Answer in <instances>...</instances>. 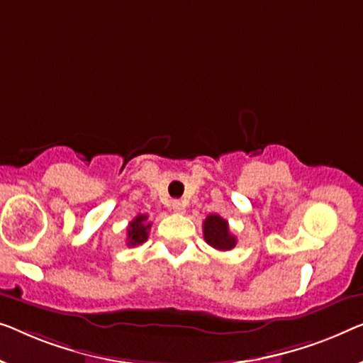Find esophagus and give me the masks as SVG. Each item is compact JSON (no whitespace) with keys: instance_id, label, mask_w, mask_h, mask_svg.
Returning <instances> with one entry per match:
<instances>
[{"instance_id":"esophagus-1","label":"esophagus","mask_w":363,"mask_h":363,"mask_svg":"<svg viewBox=\"0 0 363 363\" xmlns=\"http://www.w3.org/2000/svg\"><path fill=\"white\" fill-rule=\"evenodd\" d=\"M172 209L177 214H183V213H185V204H183L180 199H173V201H172Z\"/></svg>"}]
</instances>
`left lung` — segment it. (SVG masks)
<instances>
[{
	"instance_id": "1",
	"label": "left lung",
	"mask_w": 363,
	"mask_h": 363,
	"mask_svg": "<svg viewBox=\"0 0 363 363\" xmlns=\"http://www.w3.org/2000/svg\"><path fill=\"white\" fill-rule=\"evenodd\" d=\"M204 240L218 250H230L238 244V239L230 234L228 220L219 214H209L203 223Z\"/></svg>"
}]
</instances>
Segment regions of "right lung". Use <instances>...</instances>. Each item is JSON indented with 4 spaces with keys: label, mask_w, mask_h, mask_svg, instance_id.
I'll list each match as a JSON object with an SVG mask.
<instances>
[{
    "label": "right lung",
    "mask_w": 363,
    "mask_h": 363,
    "mask_svg": "<svg viewBox=\"0 0 363 363\" xmlns=\"http://www.w3.org/2000/svg\"><path fill=\"white\" fill-rule=\"evenodd\" d=\"M150 223L147 220V214H138L133 220L129 223L128 228V245L134 247L143 244L149 238V229Z\"/></svg>",
    "instance_id": "obj_1"
}]
</instances>
